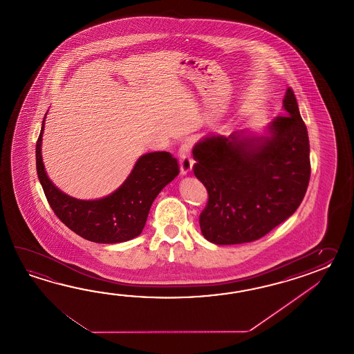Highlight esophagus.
<instances>
[{
    "label": "esophagus",
    "instance_id": "1",
    "mask_svg": "<svg viewBox=\"0 0 354 354\" xmlns=\"http://www.w3.org/2000/svg\"><path fill=\"white\" fill-rule=\"evenodd\" d=\"M178 157H180V174L186 176L192 171V166H194V159L191 157L189 153V147L187 144H183L178 151Z\"/></svg>",
    "mask_w": 354,
    "mask_h": 354
}]
</instances>
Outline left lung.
<instances>
[{
  "label": "left lung",
  "instance_id": "8db88e82",
  "mask_svg": "<svg viewBox=\"0 0 354 354\" xmlns=\"http://www.w3.org/2000/svg\"><path fill=\"white\" fill-rule=\"evenodd\" d=\"M268 136H210L194 147V174L207 189L201 233L218 245L257 241L290 218L308 189L310 144L294 91Z\"/></svg>",
  "mask_w": 354,
  "mask_h": 354
}]
</instances>
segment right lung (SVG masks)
Instances as JSON below:
<instances>
[{
    "mask_svg": "<svg viewBox=\"0 0 354 354\" xmlns=\"http://www.w3.org/2000/svg\"><path fill=\"white\" fill-rule=\"evenodd\" d=\"M44 121L37 142V172L54 214L72 232L87 241L113 244L130 241L143 232L151 203L180 174L177 159L168 151L147 153L136 160L128 178L111 195L78 200L62 192L48 178L41 158Z\"/></svg>",
    "mask_w": 354,
    "mask_h": 354,
    "instance_id": "1",
    "label": "right lung"
}]
</instances>
